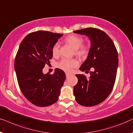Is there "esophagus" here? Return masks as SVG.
<instances>
[{
	"instance_id": "esophagus-1",
	"label": "esophagus",
	"mask_w": 133,
	"mask_h": 133,
	"mask_svg": "<svg viewBox=\"0 0 133 133\" xmlns=\"http://www.w3.org/2000/svg\"><path fill=\"white\" fill-rule=\"evenodd\" d=\"M71 75H72V74H70L69 73H66V74H65V75H66V78H69Z\"/></svg>"
}]
</instances>
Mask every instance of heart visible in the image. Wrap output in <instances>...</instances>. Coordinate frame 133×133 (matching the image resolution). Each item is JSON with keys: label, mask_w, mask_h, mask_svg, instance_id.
Listing matches in <instances>:
<instances>
[{"label": "heart", "mask_w": 133, "mask_h": 133, "mask_svg": "<svg viewBox=\"0 0 133 133\" xmlns=\"http://www.w3.org/2000/svg\"><path fill=\"white\" fill-rule=\"evenodd\" d=\"M83 38L81 36L75 35H69L65 38V41L75 49V53L79 56H86L89 52V47L86 45H81ZM59 44L55 43L52 47V52L54 56H57L59 54ZM79 63L76 59L64 58L58 64V68L65 72H71L72 69L78 65Z\"/></svg>", "instance_id": "b5f03b06"}]
</instances>
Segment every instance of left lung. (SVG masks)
<instances>
[{"label":"left lung","mask_w":133,"mask_h":133,"mask_svg":"<svg viewBox=\"0 0 133 133\" xmlns=\"http://www.w3.org/2000/svg\"><path fill=\"white\" fill-rule=\"evenodd\" d=\"M85 35L91 41L87 59L79 70L89 72L87 78L77 74L78 83L74 87L75 100L79 105L92 107L103 102L112 91L116 81L118 63V53L114 42L103 31L96 28H86L74 31Z\"/></svg>","instance_id":"1"}]
</instances>
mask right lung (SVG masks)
<instances>
[{
    "label": "right lung",
    "instance_id": "1",
    "mask_svg": "<svg viewBox=\"0 0 133 133\" xmlns=\"http://www.w3.org/2000/svg\"><path fill=\"white\" fill-rule=\"evenodd\" d=\"M63 36L60 33L37 31L25 37L15 60L17 82L25 97L38 107H48L58 100L65 74L56 69L54 74H44L42 69L50 63L52 47Z\"/></svg>",
    "mask_w": 133,
    "mask_h": 133
}]
</instances>
